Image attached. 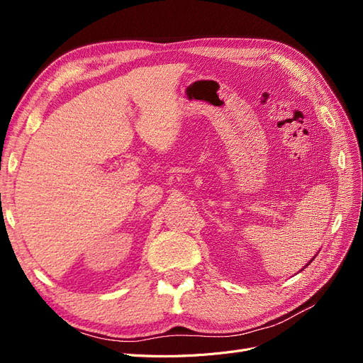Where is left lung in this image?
<instances>
[{
	"mask_svg": "<svg viewBox=\"0 0 363 363\" xmlns=\"http://www.w3.org/2000/svg\"><path fill=\"white\" fill-rule=\"evenodd\" d=\"M311 262H312V260H311ZM311 262H309V263H311ZM309 263H307V265H309ZM307 265H306V267H307Z\"/></svg>",
	"mask_w": 363,
	"mask_h": 363,
	"instance_id": "left-lung-1",
	"label": "left lung"
}]
</instances>
